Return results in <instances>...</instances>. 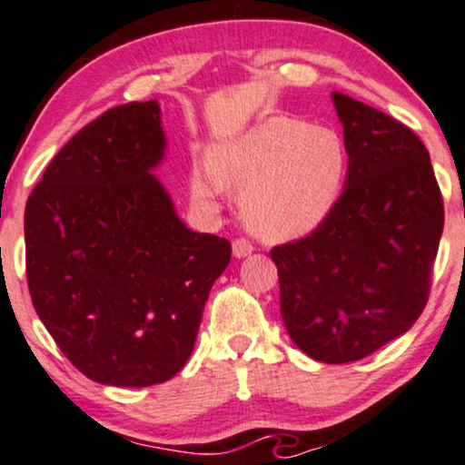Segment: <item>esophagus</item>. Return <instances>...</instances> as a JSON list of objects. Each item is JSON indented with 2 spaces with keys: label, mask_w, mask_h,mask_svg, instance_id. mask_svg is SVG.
Returning a JSON list of instances; mask_svg holds the SVG:
<instances>
[{
  "label": "esophagus",
  "mask_w": 465,
  "mask_h": 465,
  "mask_svg": "<svg viewBox=\"0 0 465 465\" xmlns=\"http://www.w3.org/2000/svg\"><path fill=\"white\" fill-rule=\"evenodd\" d=\"M232 249H233V255H236V258H247L251 251H253V244H251L247 238H236L232 242Z\"/></svg>",
  "instance_id": "esophagus-1"
}]
</instances>
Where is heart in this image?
I'll return each instance as SVG.
<instances>
[{
	"label": "heart",
	"mask_w": 465,
	"mask_h": 465,
	"mask_svg": "<svg viewBox=\"0 0 465 465\" xmlns=\"http://www.w3.org/2000/svg\"><path fill=\"white\" fill-rule=\"evenodd\" d=\"M348 154L336 133L275 117L212 154V170L196 168L190 190L214 203L223 185L242 194L247 227L264 240L308 233L334 205Z\"/></svg>",
	"instance_id": "obj_1"
}]
</instances>
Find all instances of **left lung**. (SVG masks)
I'll use <instances>...</instances> for the list:
<instances>
[{"mask_svg": "<svg viewBox=\"0 0 465 465\" xmlns=\"http://www.w3.org/2000/svg\"><path fill=\"white\" fill-rule=\"evenodd\" d=\"M343 124L345 188L308 236L277 244L280 311L314 361L354 362L418 322L444 229L426 146L409 126L332 94Z\"/></svg>", "mask_w": 465, "mask_h": 465, "instance_id": "obj_1", "label": "left lung"}]
</instances>
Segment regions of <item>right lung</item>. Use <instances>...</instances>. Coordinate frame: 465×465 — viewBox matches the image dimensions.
I'll return each mask as SVG.
<instances>
[{"label": "right lung", "instance_id": "obj_1", "mask_svg": "<svg viewBox=\"0 0 465 465\" xmlns=\"http://www.w3.org/2000/svg\"><path fill=\"white\" fill-rule=\"evenodd\" d=\"M163 148L157 100L114 106L58 151L25 203L35 311L103 385L170 381L232 260V242L185 227L151 174Z\"/></svg>", "mask_w": 465, "mask_h": 465}]
</instances>
